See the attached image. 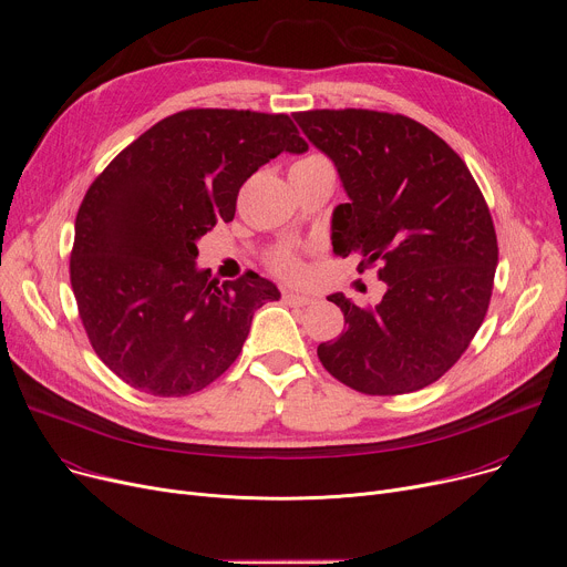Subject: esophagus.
I'll use <instances>...</instances> for the list:
<instances>
[{
    "label": "esophagus",
    "mask_w": 567,
    "mask_h": 567,
    "mask_svg": "<svg viewBox=\"0 0 567 567\" xmlns=\"http://www.w3.org/2000/svg\"><path fill=\"white\" fill-rule=\"evenodd\" d=\"M281 297H284V302H286V305H292V307H309V305H313V302H316V297H313V295L295 292V290H284V292H281Z\"/></svg>",
    "instance_id": "1"
}]
</instances>
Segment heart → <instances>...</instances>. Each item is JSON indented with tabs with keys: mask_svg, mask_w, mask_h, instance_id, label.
Instances as JSON below:
<instances>
[{
	"mask_svg": "<svg viewBox=\"0 0 567 567\" xmlns=\"http://www.w3.org/2000/svg\"><path fill=\"white\" fill-rule=\"evenodd\" d=\"M311 159H322V155H307L297 162H311ZM268 268L284 281H299L305 277L307 268H305V258L295 247H277L270 251L268 256Z\"/></svg>",
	"mask_w": 567,
	"mask_h": 567,
	"instance_id": "b5f03b06",
	"label": "heart"
}]
</instances>
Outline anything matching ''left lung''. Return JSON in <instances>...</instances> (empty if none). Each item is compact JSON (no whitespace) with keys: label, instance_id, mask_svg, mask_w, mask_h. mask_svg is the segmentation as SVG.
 <instances>
[{"label":"left lung","instance_id":"1","mask_svg":"<svg viewBox=\"0 0 567 567\" xmlns=\"http://www.w3.org/2000/svg\"><path fill=\"white\" fill-rule=\"evenodd\" d=\"M292 118L337 164L350 204L331 217L334 254L378 268L386 292L357 307L341 292L346 331L318 346L324 369L365 395L437 382L485 320L498 262L496 230L467 164L419 121L375 110H309Z\"/></svg>","mask_w":567,"mask_h":567}]
</instances>
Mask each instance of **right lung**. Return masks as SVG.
<instances>
[{"label":"right lung","instance_id":"obj_1","mask_svg":"<svg viewBox=\"0 0 567 567\" xmlns=\"http://www.w3.org/2000/svg\"><path fill=\"white\" fill-rule=\"evenodd\" d=\"M309 144L288 114L185 110L125 146L86 189L71 286L91 348L132 389L181 398L238 359L272 281L196 270V240L236 217L258 166Z\"/></svg>","mask_w":567,"mask_h":567}]
</instances>
